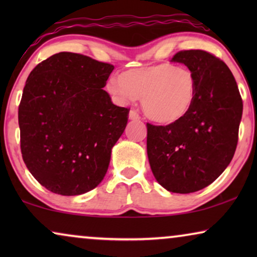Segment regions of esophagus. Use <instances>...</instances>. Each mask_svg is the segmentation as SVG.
I'll use <instances>...</instances> for the list:
<instances>
[{"instance_id": "obj_1", "label": "esophagus", "mask_w": 257, "mask_h": 257, "mask_svg": "<svg viewBox=\"0 0 257 257\" xmlns=\"http://www.w3.org/2000/svg\"><path fill=\"white\" fill-rule=\"evenodd\" d=\"M128 118L131 119V120H139V119H140L139 114L137 113V112H136L135 110H131V111H130V113H128Z\"/></svg>"}]
</instances>
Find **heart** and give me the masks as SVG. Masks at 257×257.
I'll return each instance as SVG.
<instances>
[{"mask_svg":"<svg viewBox=\"0 0 257 257\" xmlns=\"http://www.w3.org/2000/svg\"><path fill=\"white\" fill-rule=\"evenodd\" d=\"M106 90L120 104L142 97L147 118L159 125H174L192 110L198 84L189 70L163 63L122 71L119 79L107 83Z\"/></svg>","mask_w":257,"mask_h":257,"instance_id":"b5f03b06","label":"heart"}]
</instances>
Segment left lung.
I'll return each instance as SVG.
<instances>
[{"instance_id": "1", "label": "left lung", "mask_w": 257, "mask_h": 257, "mask_svg": "<svg viewBox=\"0 0 257 257\" xmlns=\"http://www.w3.org/2000/svg\"><path fill=\"white\" fill-rule=\"evenodd\" d=\"M172 62L185 64L194 75L196 99L177 124H147V157L165 189L187 194L212 184L230 164L243 104L233 73L214 55L184 50Z\"/></svg>"}]
</instances>
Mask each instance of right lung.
I'll list each match as a JSON object with an SVG mask.
<instances>
[{
	"instance_id": "right-lung-1",
	"label": "right lung",
	"mask_w": 257,
	"mask_h": 257,
	"mask_svg": "<svg viewBox=\"0 0 257 257\" xmlns=\"http://www.w3.org/2000/svg\"><path fill=\"white\" fill-rule=\"evenodd\" d=\"M113 69L59 52L28 77L19 107L21 152L33 177L52 193L84 194L106 174L130 111L103 90Z\"/></svg>"
}]
</instances>
